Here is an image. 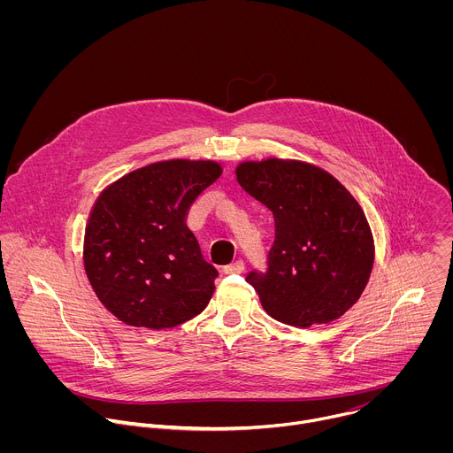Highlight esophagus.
<instances>
[{"mask_svg": "<svg viewBox=\"0 0 453 453\" xmlns=\"http://www.w3.org/2000/svg\"><path fill=\"white\" fill-rule=\"evenodd\" d=\"M243 269H245L243 262H242V260H236V262H233L231 265H226V267H224V274H242Z\"/></svg>", "mask_w": 453, "mask_h": 453, "instance_id": "obj_1", "label": "esophagus"}]
</instances>
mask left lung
I'll use <instances>...</instances> for the list:
<instances>
[{
  "mask_svg": "<svg viewBox=\"0 0 453 453\" xmlns=\"http://www.w3.org/2000/svg\"><path fill=\"white\" fill-rule=\"evenodd\" d=\"M236 179L274 215L267 273L247 276L264 310L297 328L344 315L374 262L372 233L355 197L326 170L294 159L243 161Z\"/></svg>",
  "mask_w": 453,
  "mask_h": 453,
  "instance_id": "obj_1",
  "label": "left lung"
}]
</instances>
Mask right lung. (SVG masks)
Instances as JSON below:
<instances>
[{
	"label": "right lung",
	"mask_w": 453,
	"mask_h": 453,
	"mask_svg": "<svg viewBox=\"0 0 453 453\" xmlns=\"http://www.w3.org/2000/svg\"><path fill=\"white\" fill-rule=\"evenodd\" d=\"M220 173L215 161L168 159L100 193L86 224L84 269L100 303L125 325L173 328L208 306L219 273L186 217Z\"/></svg>",
	"instance_id": "1"
}]
</instances>
